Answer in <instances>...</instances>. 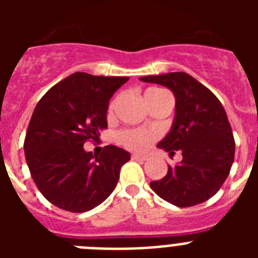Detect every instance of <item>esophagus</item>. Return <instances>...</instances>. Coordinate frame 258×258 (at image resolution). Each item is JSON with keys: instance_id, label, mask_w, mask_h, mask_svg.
I'll list each match as a JSON object with an SVG mask.
<instances>
[{"instance_id": "obj_1", "label": "esophagus", "mask_w": 258, "mask_h": 258, "mask_svg": "<svg viewBox=\"0 0 258 258\" xmlns=\"http://www.w3.org/2000/svg\"><path fill=\"white\" fill-rule=\"evenodd\" d=\"M132 160H136V161H145V160H147V156H145V155H137V154H133V155H132Z\"/></svg>"}]
</instances>
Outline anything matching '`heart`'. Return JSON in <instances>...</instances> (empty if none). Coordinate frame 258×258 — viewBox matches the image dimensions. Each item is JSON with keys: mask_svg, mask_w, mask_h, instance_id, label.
<instances>
[{"mask_svg": "<svg viewBox=\"0 0 258 258\" xmlns=\"http://www.w3.org/2000/svg\"><path fill=\"white\" fill-rule=\"evenodd\" d=\"M157 92H163V90L152 88L149 89L145 93V95L154 94V93ZM113 107H115V102H111L108 106V116L112 115ZM117 140L126 149L133 150V151H143V150H146L151 145L152 140H154V136L151 133H149V132L142 131V129H122V131L118 132Z\"/></svg>", "mask_w": 258, "mask_h": 258, "instance_id": "obj_1", "label": "heart"}]
</instances>
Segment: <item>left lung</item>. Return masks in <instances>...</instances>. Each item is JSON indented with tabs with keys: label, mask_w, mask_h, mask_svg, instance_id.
<instances>
[{
	"label": "left lung",
	"mask_w": 258,
	"mask_h": 258,
	"mask_svg": "<svg viewBox=\"0 0 258 258\" xmlns=\"http://www.w3.org/2000/svg\"><path fill=\"white\" fill-rule=\"evenodd\" d=\"M141 81L166 86L174 94L172 131L157 147L169 155L182 151L183 156L150 186L161 199L182 208L211 199L226 181L235 155L226 111L207 86L184 72L145 76Z\"/></svg>",
	"instance_id": "1"
}]
</instances>
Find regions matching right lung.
Wrapping results in <instances>:
<instances>
[{
  "instance_id": "obj_1",
  "label": "right lung",
  "mask_w": 258,
  "mask_h": 258,
  "mask_svg": "<svg viewBox=\"0 0 258 258\" xmlns=\"http://www.w3.org/2000/svg\"><path fill=\"white\" fill-rule=\"evenodd\" d=\"M127 80L76 72L49 89L36 106L24 155L40 192L58 208L88 212L115 190L131 154L109 145L94 157L84 143L106 129L109 99Z\"/></svg>"
}]
</instances>
